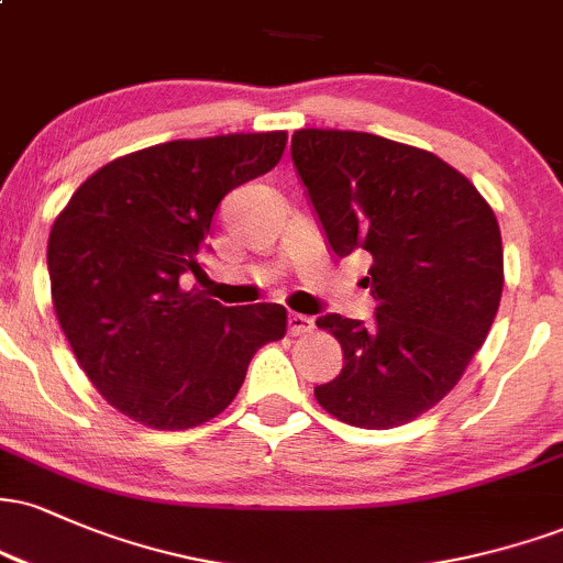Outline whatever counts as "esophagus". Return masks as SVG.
<instances>
[{"label": "esophagus", "instance_id": "obj_1", "mask_svg": "<svg viewBox=\"0 0 563 563\" xmlns=\"http://www.w3.org/2000/svg\"><path fill=\"white\" fill-rule=\"evenodd\" d=\"M288 331H290V335H303V333H312V331H314V320L309 318V314L290 312V314H288Z\"/></svg>", "mask_w": 563, "mask_h": 563}]
</instances>
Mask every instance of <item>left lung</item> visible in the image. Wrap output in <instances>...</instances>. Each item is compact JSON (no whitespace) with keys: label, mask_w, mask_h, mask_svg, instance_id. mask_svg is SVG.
<instances>
[{"label":"left lung","mask_w":563,"mask_h":563,"mask_svg":"<svg viewBox=\"0 0 563 563\" xmlns=\"http://www.w3.org/2000/svg\"><path fill=\"white\" fill-rule=\"evenodd\" d=\"M290 158L339 260L365 251L371 322L328 312L344 367L314 386L339 421L391 429L434 407L484 344L500 307L495 211L434 153L365 132L299 129Z\"/></svg>","instance_id":"1"}]
</instances>
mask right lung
Segmentation results:
<instances>
[{
    "label": "right lung",
    "mask_w": 563,
    "mask_h": 563,
    "mask_svg": "<svg viewBox=\"0 0 563 563\" xmlns=\"http://www.w3.org/2000/svg\"><path fill=\"white\" fill-rule=\"evenodd\" d=\"M286 132L174 140L84 183L47 243L57 320L95 389L151 429H192L235 399L286 307H224L185 290L203 273L219 200L286 151Z\"/></svg>",
    "instance_id": "1"
}]
</instances>
